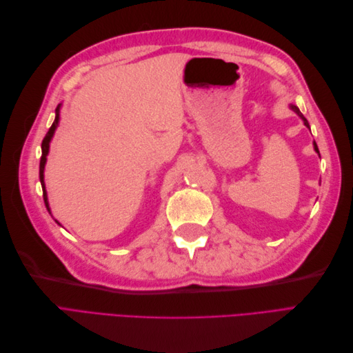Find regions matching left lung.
Masks as SVG:
<instances>
[{
  "label": "left lung",
  "instance_id": "obj_1",
  "mask_svg": "<svg viewBox=\"0 0 353 353\" xmlns=\"http://www.w3.org/2000/svg\"><path fill=\"white\" fill-rule=\"evenodd\" d=\"M290 108H292V110H293V112H296V113H297L299 116H301V117H302V121H303L305 126H307V128H309V123H307V121H306V117H305V116H303V114L301 113V110H299V109H297V105H293V104H292V105H290ZM314 148H315V152H316V153L319 154V150H318V145H316V143H314Z\"/></svg>",
  "mask_w": 353,
  "mask_h": 353
}]
</instances>
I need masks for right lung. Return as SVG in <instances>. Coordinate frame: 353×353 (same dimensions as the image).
<instances>
[{"label": "right lung", "mask_w": 353, "mask_h": 353, "mask_svg": "<svg viewBox=\"0 0 353 353\" xmlns=\"http://www.w3.org/2000/svg\"><path fill=\"white\" fill-rule=\"evenodd\" d=\"M59 119H60V104L57 105V109H56V119H54V122H52L51 128L48 130L47 135L44 137V140H42V144H41L42 156H41V162H39V181H41V185H42V196H44V203H46V208L48 209V212H50V206H48V197H47L46 184H44V168H46V162H47V154H48V150H50V141H51L52 135H54V131H56V128L59 125Z\"/></svg>", "instance_id": "right-lung-1"}]
</instances>
